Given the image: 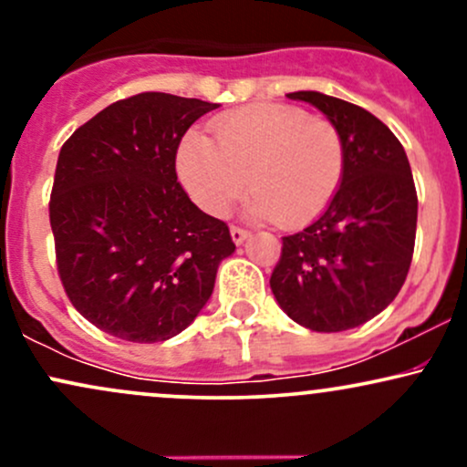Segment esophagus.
Segmentation results:
<instances>
[{"instance_id": "1", "label": "esophagus", "mask_w": 467, "mask_h": 467, "mask_svg": "<svg viewBox=\"0 0 467 467\" xmlns=\"http://www.w3.org/2000/svg\"><path fill=\"white\" fill-rule=\"evenodd\" d=\"M230 237H233L234 244L241 245V244H244L245 239L250 237V233H248V230H244V228H237V226H233V228H230Z\"/></svg>"}]
</instances>
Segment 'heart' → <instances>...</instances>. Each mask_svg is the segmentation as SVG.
I'll use <instances>...</instances> for the list:
<instances>
[{"label": "heart", "mask_w": 467, "mask_h": 467, "mask_svg": "<svg viewBox=\"0 0 467 467\" xmlns=\"http://www.w3.org/2000/svg\"><path fill=\"white\" fill-rule=\"evenodd\" d=\"M213 142L189 133L178 149V175L203 213L226 215L244 192L256 222L296 228L336 195L345 142L334 122L294 105H252L211 120Z\"/></svg>", "instance_id": "heart-1"}]
</instances>
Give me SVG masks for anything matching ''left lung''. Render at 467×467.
I'll return each instance as SVG.
<instances>
[{
    "label": "left lung",
    "instance_id": "8db88e82",
    "mask_svg": "<svg viewBox=\"0 0 467 467\" xmlns=\"http://www.w3.org/2000/svg\"><path fill=\"white\" fill-rule=\"evenodd\" d=\"M334 122L345 173L323 215L283 237L270 276L276 303L312 331H347L387 309L404 285L417 230L410 164L371 111L320 92H292Z\"/></svg>",
    "mask_w": 467,
    "mask_h": 467
}]
</instances>
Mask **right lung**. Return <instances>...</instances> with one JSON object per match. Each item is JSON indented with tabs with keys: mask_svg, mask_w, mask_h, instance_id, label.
Instances as JSON below:
<instances>
[{
	"mask_svg": "<svg viewBox=\"0 0 467 467\" xmlns=\"http://www.w3.org/2000/svg\"><path fill=\"white\" fill-rule=\"evenodd\" d=\"M217 103L144 92L105 107L61 147L50 197L57 267L77 312L105 334L184 331L234 252L223 222L182 189L178 147Z\"/></svg>",
	"mask_w": 467,
	"mask_h": 467,
	"instance_id": "right-lung-1",
	"label": "right lung"
}]
</instances>
